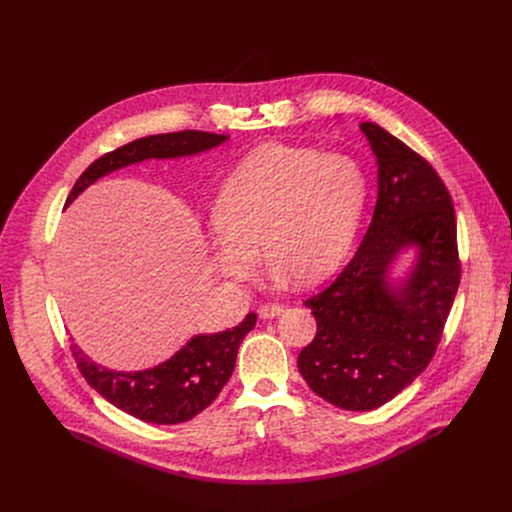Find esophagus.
<instances>
[{"mask_svg":"<svg viewBox=\"0 0 512 512\" xmlns=\"http://www.w3.org/2000/svg\"><path fill=\"white\" fill-rule=\"evenodd\" d=\"M281 312H283V306H279V304H263V306H259V310H257V314H259L261 320L275 318V316H279Z\"/></svg>","mask_w":512,"mask_h":512,"instance_id":"obj_1","label":"esophagus"}]
</instances>
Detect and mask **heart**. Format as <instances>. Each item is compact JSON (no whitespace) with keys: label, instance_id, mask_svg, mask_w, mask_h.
Instances as JSON below:
<instances>
[{"label":"heart","instance_id":"obj_1","mask_svg":"<svg viewBox=\"0 0 512 512\" xmlns=\"http://www.w3.org/2000/svg\"><path fill=\"white\" fill-rule=\"evenodd\" d=\"M364 196L367 178L350 156L265 143L218 192L210 263L227 279H247L261 245L279 281H318L344 259Z\"/></svg>","mask_w":512,"mask_h":512}]
</instances>
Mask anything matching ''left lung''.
Returning <instances> with one entry per match:
<instances>
[{
    "label": "left lung",
    "instance_id": "obj_1",
    "mask_svg": "<svg viewBox=\"0 0 512 512\" xmlns=\"http://www.w3.org/2000/svg\"><path fill=\"white\" fill-rule=\"evenodd\" d=\"M360 131L377 158V204L350 263L306 300L318 332L300 352L308 387L334 407L371 411L429 364L460 283L456 216L435 170L377 123ZM412 265L392 277L396 259Z\"/></svg>",
    "mask_w": 512,
    "mask_h": 512
}]
</instances>
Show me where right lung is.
Instances as JSON below:
<instances>
[{
    "instance_id": "1",
    "label": "right lung",
    "mask_w": 512,
    "mask_h": 512,
    "mask_svg": "<svg viewBox=\"0 0 512 512\" xmlns=\"http://www.w3.org/2000/svg\"><path fill=\"white\" fill-rule=\"evenodd\" d=\"M229 135L206 131H176L135 139L123 148L93 162L72 186L66 204L85 192L99 178L145 160H176L210 152L223 145ZM257 314L229 330L214 334H194L174 356L143 371H113L91 360L77 344H72L79 369L87 383L111 405L141 421L174 425L184 423L204 411L223 391L233 375L243 338L255 328Z\"/></svg>"
}]
</instances>
